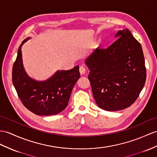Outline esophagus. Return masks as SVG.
<instances>
[{
    "label": "esophagus",
    "mask_w": 157,
    "mask_h": 157,
    "mask_svg": "<svg viewBox=\"0 0 157 157\" xmlns=\"http://www.w3.org/2000/svg\"><path fill=\"white\" fill-rule=\"evenodd\" d=\"M79 71H80V73H81V75L85 74V72H86V68H85V67L81 66L79 68Z\"/></svg>",
    "instance_id": "34e87169"
}]
</instances>
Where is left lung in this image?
<instances>
[{
	"label": "left lung",
	"instance_id": "left-lung-1",
	"mask_svg": "<svg viewBox=\"0 0 157 157\" xmlns=\"http://www.w3.org/2000/svg\"><path fill=\"white\" fill-rule=\"evenodd\" d=\"M115 39L108 48H97L85 60L94 100L108 111L131 106L147 77L142 47L130 30H118Z\"/></svg>",
	"mask_w": 157,
	"mask_h": 157
}]
</instances>
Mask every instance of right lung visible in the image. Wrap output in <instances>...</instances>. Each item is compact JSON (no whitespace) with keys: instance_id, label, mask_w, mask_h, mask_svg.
<instances>
[{"instance_id":"obj_1","label":"right lung","mask_w":157,"mask_h":157,"mask_svg":"<svg viewBox=\"0 0 157 157\" xmlns=\"http://www.w3.org/2000/svg\"><path fill=\"white\" fill-rule=\"evenodd\" d=\"M30 39L27 37L18 48L13 64V85L22 104L32 113L40 116H51L62 112L68 105L72 89L81 77L79 67L68 71H57L45 81L30 78L22 63L21 47Z\"/></svg>"}]
</instances>
